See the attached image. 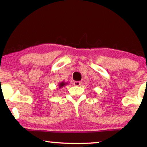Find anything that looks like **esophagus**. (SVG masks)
<instances>
[{"label":"esophagus","instance_id":"esophagus-1","mask_svg":"<svg viewBox=\"0 0 147 147\" xmlns=\"http://www.w3.org/2000/svg\"><path fill=\"white\" fill-rule=\"evenodd\" d=\"M73 84H74V85H75V86H80L82 85V82L81 81H75L73 83Z\"/></svg>","mask_w":147,"mask_h":147}]
</instances>
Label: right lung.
Here are the masks:
<instances>
[{"label": "right lung", "mask_w": 147, "mask_h": 147, "mask_svg": "<svg viewBox=\"0 0 147 147\" xmlns=\"http://www.w3.org/2000/svg\"><path fill=\"white\" fill-rule=\"evenodd\" d=\"M67 83H65V82H64V81H62V82H61V83H60L59 84H58V87L60 88H62L64 87V86H65L66 85H67Z\"/></svg>", "instance_id": "obj_1"}]
</instances>
